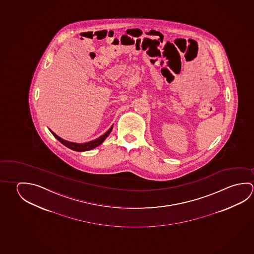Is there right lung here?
I'll return each mask as SVG.
<instances>
[{"label": "right lung", "mask_w": 254, "mask_h": 254, "mask_svg": "<svg viewBox=\"0 0 254 254\" xmlns=\"http://www.w3.org/2000/svg\"><path fill=\"white\" fill-rule=\"evenodd\" d=\"M112 130V127L111 128L108 130L106 133L103 134L102 136H100V137L97 138V139H95V140H93V141H90L88 142H85V143H76V142H68V141H66V140H63L61 137H59L57 134H55V133L53 132V131H51L52 133L54 134V137L56 138L57 140H59L60 142H62L63 144H64L65 146H67V148H69V149H71L73 151H89V150H92V149H94L95 147L99 146L102 142L107 138L108 135L111 133Z\"/></svg>", "instance_id": "obj_1"}]
</instances>
